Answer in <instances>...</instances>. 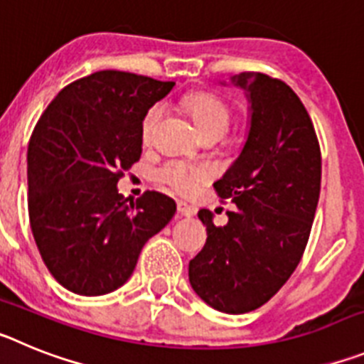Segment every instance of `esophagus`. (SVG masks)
I'll list each match as a JSON object with an SVG mask.
<instances>
[{"instance_id":"esophagus-1","label":"esophagus","mask_w":364,"mask_h":364,"mask_svg":"<svg viewBox=\"0 0 364 364\" xmlns=\"http://www.w3.org/2000/svg\"><path fill=\"white\" fill-rule=\"evenodd\" d=\"M176 210H178L180 215H184V217H193V215H195V208L184 200L176 202Z\"/></svg>"}]
</instances>
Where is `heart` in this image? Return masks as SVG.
<instances>
[{
    "mask_svg": "<svg viewBox=\"0 0 364 364\" xmlns=\"http://www.w3.org/2000/svg\"><path fill=\"white\" fill-rule=\"evenodd\" d=\"M184 105L204 138L213 136V134H220L222 136L228 131V127H230V109L215 95H210V92H195V95H189L186 98ZM160 114H162V107L160 105H153L146 112V117H144L142 122L144 140H149L151 138ZM210 176L211 169L208 166H204V164H188L182 162V160H167L166 164H162L156 169V180H159L160 184L175 189L176 193L186 195V197L197 193L200 184H204Z\"/></svg>",
    "mask_w": 364,
    "mask_h": 364,
    "instance_id": "1",
    "label": "heart"
}]
</instances>
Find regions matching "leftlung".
Wrapping results in <instances>:
<instances>
[{
    "instance_id": "1",
    "label": "left lung",
    "mask_w": 364,
    "mask_h": 364,
    "mask_svg": "<svg viewBox=\"0 0 364 364\" xmlns=\"http://www.w3.org/2000/svg\"><path fill=\"white\" fill-rule=\"evenodd\" d=\"M252 124L242 153L213 184L228 211L215 226L198 211L208 239L189 260V282L198 297L224 314L260 308L281 290L301 262L321 193V147L301 98L268 74H240Z\"/></svg>"
}]
</instances>
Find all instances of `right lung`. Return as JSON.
I'll return each instance as SVG.
<instances>
[{"mask_svg": "<svg viewBox=\"0 0 364 364\" xmlns=\"http://www.w3.org/2000/svg\"><path fill=\"white\" fill-rule=\"evenodd\" d=\"M175 82L98 70L63 87L32 131L28 220L45 266L63 288L95 297L131 277L144 244L167 226L173 198L127 202L118 180L142 154V122Z\"/></svg>", "mask_w": 364, "mask_h": 364, "instance_id": "obj_1", "label": "right lung"}]
</instances>
